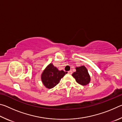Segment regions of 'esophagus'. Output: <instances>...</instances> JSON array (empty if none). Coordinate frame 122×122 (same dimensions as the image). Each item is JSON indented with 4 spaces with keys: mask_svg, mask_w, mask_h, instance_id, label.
<instances>
[{
    "mask_svg": "<svg viewBox=\"0 0 122 122\" xmlns=\"http://www.w3.org/2000/svg\"><path fill=\"white\" fill-rule=\"evenodd\" d=\"M72 73H73V71H68V74H72Z\"/></svg>",
    "mask_w": 122,
    "mask_h": 122,
    "instance_id": "34e87169",
    "label": "esophagus"
}]
</instances>
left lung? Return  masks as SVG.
I'll return each instance as SVG.
<instances>
[{
	"label": "left lung",
	"instance_id": "1",
	"mask_svg": "<svg viewBox=\"0 0 122 122\" xmlns=\"http://www.w3.org/2000/svg\"><path fill=\"white\" fill-rule=\"evenodd\" d=\"M76 71L72 74V76L75 78L76 81L82 86H86L89 83L90 77L85 66L76 67Z\"/></svg>",
	"mask_w": 122,
	"mask_h": 122
}]
</instances>
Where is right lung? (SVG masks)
<instances>
[{"instance_id":"right-lung-1","label":"right lung","mask_w":122,"mask_h":122,"mask_svg":"<svg viewBox=\"0 0 122 122\" xmlns=\"http://www.w3.org/2000/svg\"><path fill=\"white\" fill-rule=\"evenodd\" d=\"M66 74V72L62 70L59 71L52 63H50L41 74V81L47 88H53L59 83Z\"/></svg>"}]
</instances>
